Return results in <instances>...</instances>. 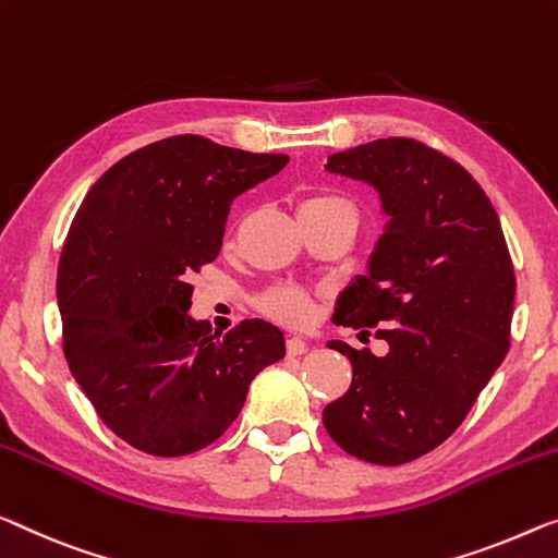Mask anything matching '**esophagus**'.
<instances>
[{
  "label": "esophagus",
  "instance_id": "obj_1",
  "mask_svg": "<svg viewBox=\"0 0 558 558\" xmlns=\"http://www.w3.org/2000/svg\"><path fill=\"white\" fill-rule=\"evenodd\" d=\"M306 351V341L299 339V337H289L287 339V354L289 356H302Z\"/></svg>",
  "mask_w": 558,
  "mask_h": 558
}]
</instances>
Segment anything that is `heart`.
<instances>
[{
	"instance_id": "obj_1",
	"label": "heart",
	"mask_w": 558,
	"mask_h": 558,
	"mask_svg": "<svg viewBox=\"0 0 558 558\" xmlns=\"http://www.w3.org/2000/svg\"><path fill=\"white\" fill-rule=\"evenodd\" d=\"M337 209L354 211V207H351L344 196L331 194V192L308 194L299 202V217H304V214H322V211H337ZM256 306H259L267 316H271V319L289 324V327H304V324L312 322L314 316L312 296L294 284L269 287L259 299H256Z\"/></svg>"
}]
</instances>
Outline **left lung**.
Masks as SVG:
<instances>
[{
    "instance_id": "left-lung-1",
    "label": "left lung",
    "mask_w": 558,
    "mask_h": 558,
    "mask_svg": "<svg viewBox=\"0 0 558 558\" xmlns=\"http://www.w3.org/2000/svg\"><path fill=\"white\" fill-rule=\"evenodd\" d=\"M327 169L372 184L389 217L333 324H379L389 351L329 341L354 376L322 418L351 457L407 464L457 432L507 356L517 294L509 246L476 179L422 142H368L331 154Z\"/></svg>"
}]
</instances>
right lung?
<instances>
[{
  "mask_svg": "<svg viewBox=\"0 0 558 558\" xmlns=\"http://www.w3.org/2000/svg\"><path fill=\"white\" fill-rule=\"evenodd\" d=\"M287 154L179 134L107 169L84 196L57 271L64 356L111 432L151 457H184L234 422L284 333L246 319L211 333L190 316L192 277L214 262L231 202Z\"/></svg>",
  "mask_w": 558,
  "mask_h": 558,
  "instance_id": "add662e5",
  "label": "right lung"
}]
</instances>
